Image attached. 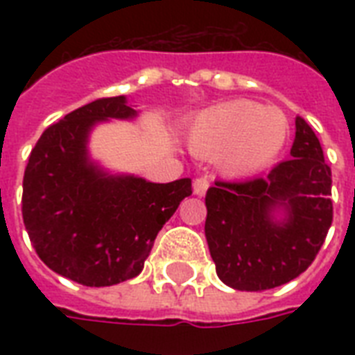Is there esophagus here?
<instances>
[{"instance_id": "1", "label": "esophagus", "mask_w": 355, "mask_h": 355, "mask_svg": "<svg viewBox=\"0 0 355 355\" xmlns=\"http://www.w3.org/2000/svg\"><path fill=\"white\" fill-rule=\"evenodd\" d=\"M208 188H210V180L205 177L200 178H195L193 180V193L199 195V197H202V195L208 191Z\"/></svg>"}]
</instances>
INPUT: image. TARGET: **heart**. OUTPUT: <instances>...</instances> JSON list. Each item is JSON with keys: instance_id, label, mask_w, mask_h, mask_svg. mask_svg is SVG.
Here are the masks:
<instances>
[{"instance_id": "1", "label": "heart", "mask_w": 355, "mask_h": 355, "mask_svg": "<svg viewBox=\"0 0 355 355\" xmlns=\"http://www.w3.org/2000/svg\"><path fill=\"white\" fill-rule=\"evenodd\" d=\"M289 138V121L276 107L234 99L206 108L188 128L195 155L214 158L232 178H248L272 166Z\"/></svg>"}]
</instances>
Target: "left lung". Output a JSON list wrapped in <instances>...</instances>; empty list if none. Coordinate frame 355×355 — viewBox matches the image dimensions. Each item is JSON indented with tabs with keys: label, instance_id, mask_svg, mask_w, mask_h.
Segmentation results:
<instances>
[{
	"label": "left lung",
	"instance_id": "left-lung-1",
	"mask_svg": "<svg viewBox=\"0 0 355 355\" xmlns=\"http://www.w3.org/2000/svg\"><path fill=\"white\" fill-rule=\"evenodd\" d=\"M291 160L265 178L217 180L205 234L217 276L237 291L284 286L308 269L331 227V169L313 128L297 116ZM280 209L284 220H276Z\"/></svg>",
	"mask_w": 355,
	"mask_h": 355
}]
</instances>
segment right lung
Masks as SVG:
<instances>
[{
    "label": "right lung",
    "instance_id": "obj_1",
    "mask_svg": "<svg viewBox=\"0 0 355 355\" xmlns=\"http://www.w3.org/2000/svg\"><path fill=\"white\" fill-rule=\"evenodd\" d=\"M127 97H103L47 127L24 175L21 216L38 258L88 287L114 286L144 269L153 243L191 195V180L155 184L108 175L88 158V136L107 119H132Z\"/></svg>",
    "mask_w": 355,
    "mask_h": 355
}]
</instances>
